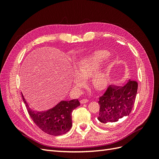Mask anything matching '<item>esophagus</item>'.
Listing matches in <instances>:
<instances>
[{
	"instance_id": "esophagus-1",
	"label": "esophagus",
	"mask_w": 159,
	"mask_h": 159,
	"mask_svg": "<svg viewBox=\"0 0 159 159\" xmlns=\"http://www.w3.org/2000/svg\"><path fill=\"white\" fill-rule=\"evenodd\" d=\"M88 100L87 99H83L80 100V103L81 104H84V103H88Z\"/></svg>"
}]
</instances>
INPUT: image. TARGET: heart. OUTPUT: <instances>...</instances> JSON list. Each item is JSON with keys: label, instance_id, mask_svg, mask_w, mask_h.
I'll return each instance as SVG.
<instances>
[{"label": "heart", "instance_id": "obj_1", "mask_svg": "<svg viewBox=\"0 0 159 159\" xmlns=\"http://www.w3.org/2000/svg\"><path fill=\"white\" fill-rule=\"evenodd\" d=\"M107 57V52L98 51L93 54L82 57L77 62L74 69L79 78H74L72 81L74 89L79 91L84 85V80L89 78H91L90 84L94 88L102 90L106 87L109 80V70L105 69L97 73L96 72Z\"/></svg>", "mask_w": 159, "mask_h": 159}]
</instances>
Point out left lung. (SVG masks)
<instances>
[{"mask_svg":"<svg viewBox=\"0 0 159 159\" xmlns=\"http://www.w3.org/2000/svg\"><path fill=\"white\" fill-rule=\"evenodd\" d=\"M138 83L129 80L123 86L111 85L99 98V113L98 119L103 124L118 121L128 116L135 101Z\"/></svg>","mask_w":159,"mask_h":159,"instance_id":"1","label":"left lung"}]
</instances>
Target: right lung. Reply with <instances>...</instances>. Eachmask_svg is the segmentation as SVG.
I'll return each instance as SVG.
<instances>
[{"label":"right lung","instance_id":"obj_1","mask_svg":"<svg viewBox=\"0 0 159 159\" xmlns=\"http://www.w3.org/2000/svg\"><path fill=\"white\" fill-rule=\"evenodd\" d=\"M22 98L32 121L42 131L54 136L61 135L70 131L72 126L71 113L80 105L77 99L61 101L55 107L45 111H36L29 107L22 93Z\"/></svg>","mask_w":159,"mask_h":159}]
</instances>
